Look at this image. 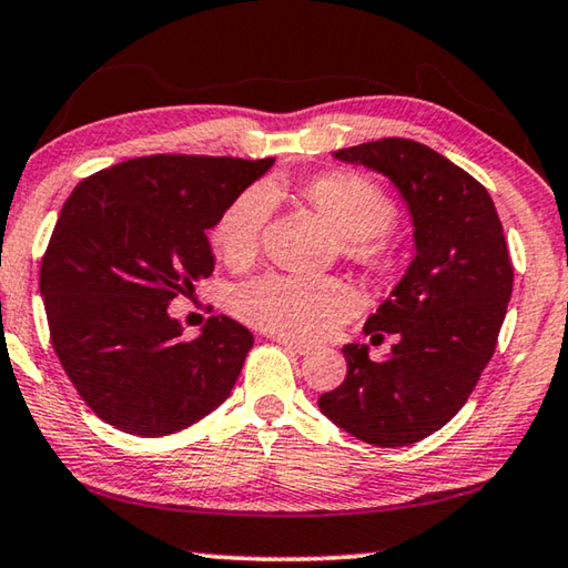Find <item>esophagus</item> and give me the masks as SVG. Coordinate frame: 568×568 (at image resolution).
Here are the masks:
<instances>
[{"mask_svg": "<svg viewBox=\"0 0 568 568\" xmlns=\"http://www.w3.org/2000/svg\"><path fill=\"white\" fill-rule=\"evenodd\" d=\"M273 341L285 345L287 351H293V353H297V355H311V353H313V345L301 343V341H293V338H287V335H273Z\"/></svg>", "mask_w": 568, "mask_h": 568, "instance_id": "obj_1", "label": "esophagus"}]
</instances>
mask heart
Wrapping results in <instances>:
<instances>
[{"label":"heart","mask_w":568,"mask_h":568,"mask_svg":"<svg viewBox=\"0 0 568 568\" xmlns=\"http://www.w3.org/2000/svg\"><path fill=\"white\" fill-rule=\"evenodd\" d=\"M305 197L338 230L348 261L368 273H386L396 263L393 233L396 200L376 180L358 172H323L305 182ZM273 215V192L253 185L230 200L217 215L210 243L230 267H245L261 253ZM355 307V295L335 277L267 273L235 287L233 311L240 318L271 333L293 338H321L341 325Z\"/></svg>","instance_id":"1"}]
</instances>
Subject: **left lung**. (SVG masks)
I'll list each match as a JSON object with an SVG mask.
<instances>
[{"label": "left lung", "mask_w": 568, "mask_h": 568, "mask_svg": "<svg viewBox=\"0 0 568 568\" xmlns=\"http://www.w3.org/2000/svg\"><path fill=\"white\" fill-rule=\"evenodd\" d=\"M335 158L388 175L410 207L416 257L365 333H396L390 358L345 345L348 376L318 398L335 426L365 444L423 440L464 408L496 351L514 267L488 190L416 140L383 138Z\"/></svg>", "instance_id": "obj_1"}]
</instances>
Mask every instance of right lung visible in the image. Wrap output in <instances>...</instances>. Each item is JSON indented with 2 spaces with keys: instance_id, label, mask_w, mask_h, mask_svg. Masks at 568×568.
Masks as SVG:
<instances>
[{
  "instance_id": "right-lung-1",
  "label": "right lung",
  "mask_w": 568,
  "mask_h": 568,
  "mask_svg": "<svg viewBox=\"0 0 568 568\" xmlns=\"http://www.w3.org/2000/svg\"><path fill=\"white\" fill-rule=\"evenodd\" d=\"M273 158L145 155L72 190L40 267L50 341L92 413L132 436H168L223 403L253 348L227 315L182 338L172 297L213 273L207 230Z\"/></svg>"
}]
</instances>
